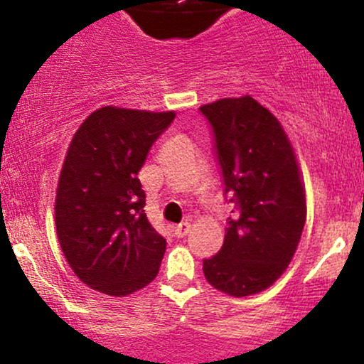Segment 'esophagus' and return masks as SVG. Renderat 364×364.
<instances>
[{
  "label": "esophagus",
  "mask_w": 364,
  "mask_h": 364,
  "mask_svg": "<svg viewBox=\"0 0 364 364\" xmlns=\"http://www.w3.org/2000/svg\"><path fill=\"white\" fill-rule=\"evenodd\" d=\"M188 231H190V223H181V224L174 225V229H173L174 236H176V237H183V236H186V235H188Z\"/></svg>",
  "instance_id": "34e87169"
}]
</instances>
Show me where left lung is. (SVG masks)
<instances>
[{
  "instance_id": "1",
  "label": "left lung",
  "mask_w": 364,
  "mask_h": 364,
  "mask_svg": "<svg viewBox=\"0 0 364 364\" xmlns=\"http://www.w3.org/2000/svg\"><path fill=\"white\" fill-rule=\"evenodd\" d=\"M212 128L228 217L224 245L203 260L208 284L229 296L257 294L281 277L306 223L298 162L277 118L253 97L200 107Z\"/></svg>"
}]
</instances>
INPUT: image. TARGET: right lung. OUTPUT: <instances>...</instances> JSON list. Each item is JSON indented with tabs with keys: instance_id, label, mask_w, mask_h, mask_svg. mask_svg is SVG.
<instances>
[{
	"instance_id": "obj_1",
	"label": "right lung",
	"mask_w": 364,
	"mask_h": 364,
	"mask_svg": "<svg viewBox=\"0 0 364 364\" xmlns=\"http://www.w3.org/2000/svg\"><path fill=\"white\" fill-rule=\"evenodd\" d=\"M174 118L106 106L73 135L54 214L63 253L92 289L127 296L156 279L166 240L145 214L139 173Z\"/></svg>"
}]
</instances>
